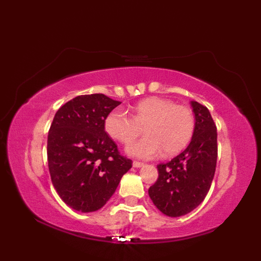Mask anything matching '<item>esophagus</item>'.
<instances>
[{
    "label": "esophagus",
    "instance_id": "esophagus-1",
    "mask_svg": "<svg viewBox=\"0 0 261 261\" xmlns=\"http://www.w3.org/2000/svg\"><path fill=\"white\" fill-rule=\"evenodd\" d=\"M142 166H143V163H141V162H137V160H135L134 162V167H136V168L142 167Z\"/></svg>",
    "mask_w": 261,
    "mask_h": 261
}]
</instances>
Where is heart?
<instances>
[{
  "label": "heart",
  "mask_w": 261,
  "mask_h": 261,
  "mask_svg": "<svg viewBox=\"0 0 261 261\" xmlns=\"http://www.w3.org/2000/svg\"><path fill=\"white\" fill-rule=\"evenodd\" d=\"M132 116L115 109L104 121L107 134L122 145H130L141 134L146 137L131 145L127 152L139 158H152L162 153L166 157L181 151L195 130V115L184 104L173 99L151 96L137 102L131 109Z\"/></svg>",
  "instance_id": "1"
}]
</instances>
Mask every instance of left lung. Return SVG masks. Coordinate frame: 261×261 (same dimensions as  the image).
I'll return each instance as SVG.
<instances>
[{
    "mask_svg": "<svg viewBox=\"0 0 261 261\" xmlns=\"http://www.w3.org/2000/svg\"><path fill=\"white\" fill-rule=\"evenodd\" d=\"M195 130L184 151L166 164H159L158 179L149 196L168 216L185 215L203 202L212 184L218 159V132L210 111L193 101Z\"/></svg>",
    "mask_w": 261,
    "mask_h": 261,
    "instance_id": "8db88e82",
    "label": "left lung"
}]
</instances>
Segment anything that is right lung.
Returning <instances> with one entry per match:
<instances>
[{
    "label": "right lung",
    "instance_id": "add662e5",
    "mask_svg": "<svg viewBox=\"0 0 261 261\" xmlns=\"http://www.w3.org/2000/svg\"><path fill=\"white\" fill-rule=\"evenodd\" d=\"M120 104L104 94L80 95L55 114L47 142L49 173L60 198L76 211L103 207L132 167L104 127Z\"/></svg>",
    "mask_w": 261,
    "mask_h": 261
}]
</instances>
